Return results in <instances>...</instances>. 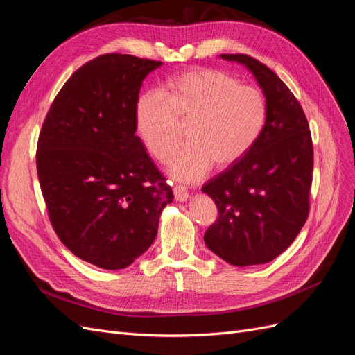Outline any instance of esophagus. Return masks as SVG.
<instances>
[{
	"label": "esophagus",
	"instance_id": "34e87169",
	"mask_svg": "<svg viewBox=\"0 0 355 355\" xmlns=\"http://www.w3.org/2000/svg\"><path fill=\"white\" fill-rule=\"evenodd\" d=\"M173 194H175V200L176 201H180V202H184V201H187L188 200V189L185 188V187H182V185H175V188H173Z\"/></svg>",
	"mask_w": 355,
	"mask_h": 355
}]
</instances>
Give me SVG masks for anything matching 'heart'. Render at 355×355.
I'll use <instances>...</instances> for the list:
<instances>
[{"mask_svg": "<svg viewBox=\"0 0 355 355\" xmlns=\"http://www.w3.org/2000/svg\"><path fill=\"white\" fill-rule=\"evenodd\" d=\"M265 94L234 75L213 68L175 73L161 87L148 90L135 103L137 135L159 163L175 153L180 124H188V144L170 161V175L196 182L211 167L228 168L249 154L265 130Z\"/></svg>", "mask_w": 355, "mask_h": 355, "instance_id": "1", "label": "heart"}]
</instances>
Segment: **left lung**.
I'll use <instances>...</instances> for the list:
<instances>
[{
    "label": "left lung",
    "mask_w": 355,
    "mask_h": 355,
    "mask_svg": "<svg viewBox=\"0 0 355 355\" xmlns=\"http://www.w3.org/2000/svg\"><path fill=\"white\" fill-rule=\"evenodd\" d=\"M249 69L268 102L265 130L252 151L201 188L218 220L204 243L235 266L268 263L293 243L306 222L314 153L293 93L277 73L247 55H220Z\"/></svg>",
    "instance_id": "obj_1"
}]
</instances>
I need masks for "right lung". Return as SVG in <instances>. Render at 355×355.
<instances>
[{
	"instance_id": "add662e5",
	"label": "right lung",
	"mask_w": 355,
	"mask_h": 355,
	"mask_svg": "<svg viewBox=\"0 0 355 355\" xmlns=\"http://www.w3.org/2000/svg\"><path fill=\"white\" fill-rule=\"evenodd\" d=\"M163 62L110 53L72 73L42 123L37 171L58 237L80 259L123 270L157 237L173 192L136 136L142 81Z\"/></svg>"
}]
</instances>
